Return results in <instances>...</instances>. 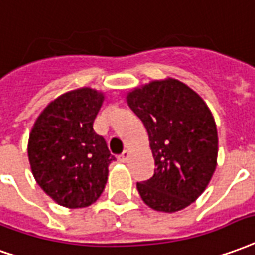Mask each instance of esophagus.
Instances as JSON below:
<instances>
[{
    "instance_id": "1",
    "label": "esophagus",
    "mask_w": 255,
    "mask_h": 255,
    "mask_svg": "<svg viewBox=\"0 0 255 255\" xmlns=\"http://www.w3.org/2000/svg\"><path fill=\"white\" fill-rule=\"evenodd\" d=\"M128 157H129V150H124V152L120 154V157L119 158H120V161H124V163H126L128 160Z\"/></svg>"
}]
</instances>
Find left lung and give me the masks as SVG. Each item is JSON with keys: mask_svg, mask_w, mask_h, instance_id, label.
<instances>
[{"mask_svg": "<svg viewBox=\"0 0 255 255\" xmlns=\"http://www.w3.org/2000/svg\"><path fill=\"white\" fill-rule=\"evenodd\" d=\"M127 103L146 127L156 165L150 179L136 183L142 200L163 213L188 207L217 167L218 133L208 106L175 78L133 88Z\"/></svg>", "mask_w": 255, "mask_h": 255, "instance_id": "obj_1", "label": "left lung"}]
</instances>
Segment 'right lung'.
<instances>
[{"instance_id": "add662e5", "label": "right lung", "mask_w": 255, "mask_h": 255, "mask_svg": "<svg viewBox=\"0 0 255 255\" xmlns=\"http://www.w3.org/2000/svg\"><path fill=\"white\" fill-rule=\"evenodd\" d=\"M105 101L92 88L69 91L48 105L28 136V161L35 181L67 208L88 207L102 195L116 160L94 120Z\"/></svg>"}]
</instances>
